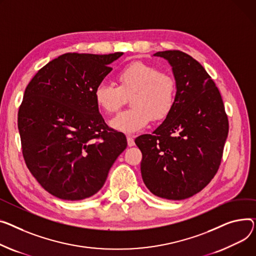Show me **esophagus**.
<instances>
[{
  "mask_svg": "<svg viewBox=\"0 0 256 256\" xmlns=\"http://www.w3.org/2000/svg\"><path fill=\"white\" fill-rule=\"evenodd\" d=\"M128 145L130 146V147H132L134 145V138L132 137V136H128Z\"/></svg>",
  "mask_w": 256,
  "mask_h": 256,
  "instance_id": "obj_1",
  "label": "esophagus"
}]
</instances>
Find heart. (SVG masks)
Segmentation results:
<instances>
[{
    "label": "heart",
    "mask_w": 256,
    "mask_h": 256,
    "mask_svg": "<svg viewBox=\"0 0 256 256\" xmlns=\"http://www.w3.org/2000/svg\"><path fill=\"white\" fill-rule=\"evenodd\" d=\"M118 86L102 82L96 88L94 100L98 107L114 113L124 104V96L130 98L132 109L118 114L110 126L126 134L140 132L153 118L162 120L172 111L176 102V81L160 72L156 66L144 62H132L118 73Z\"/></svg>",
    "instance_id": "heart-1"
}]
</instances>
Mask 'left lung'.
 Masks as SVG:
<instances>
[{"label":"left lung","instance_id":"obj_1","mask_svg":"<svg viewBox=\"0 0 256 256\" xmlns=\"http://www.w3.org/2000/svg\"><path fill=\"white\" fill-rule=\"evenodd\" d=\"M172 66L175 105L153 134L134 140L142 152L147 188L166 200H185L206 187L222 158L228 120L220 92L204 66L179 50L153 54Z\"/></svg>","mask_w":256,"mask_h":256}]
</instances>
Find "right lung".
<instances>
[{"label": "right lung", "instance_id": "1", "mask_svg": "<svg viewBox=\"0 0 256 256\" xmlns=\"http://www.w3.org/2000/svg\"><path fill=\"white\" fill-rule=\"evenodd\" d=\"M112 54H64L26 86L18 111L24 158L45 190L68 200L96 194L126 148L124 134L109 128L94 100L112 71Z\"/></svg>", "mask_w": 256, "mask_h": 256}]
</instances>
